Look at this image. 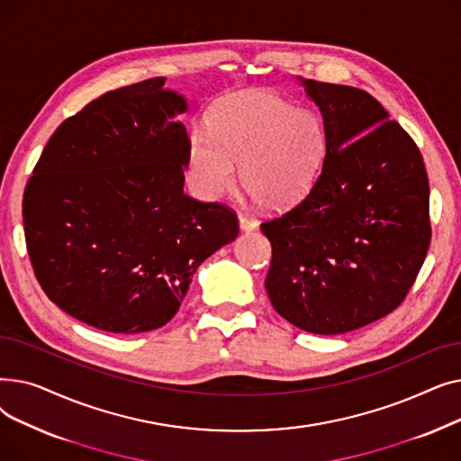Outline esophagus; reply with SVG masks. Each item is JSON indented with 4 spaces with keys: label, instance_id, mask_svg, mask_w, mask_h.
Instances as JSON below:
<instances>
[{
    "label": "esophagus",
    "instance_id": "esophagus-1",
    "mask_svg": "<svg viewBox=\"0 0 461 461\" xmlns=\"http://www.w3.org/2000/svg\"><path fill=\"white\" fill-rule=\"evenodd\" d=\"M239 228H240V231H252V230L258 228V221H256V218L249 216V214L240 212L239 214Z\"/></svg>",
    "mask_w": 461,
    "mask_h": 461
}]
</instances>
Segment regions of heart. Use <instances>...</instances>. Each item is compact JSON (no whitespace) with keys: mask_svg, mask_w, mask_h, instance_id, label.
<instances>
[{"mask_svg":"<svg viewBox=\"0 0 461 461\" xmlns=\"http://www.w3.org/2000/svg\"><path fill=\"white\" fill-rule=\"evenodd\" d=\"M327 155L323 121L294 108L282 96L245 89L231 93L209 113V134L192 132L186 174L203 200H218L240 181L267 209L301 202L316 183Z\"/></svg>","mask_w":461,"mask_h":461,"instance_id":"obj_1","label":"heart"}]
</instances>
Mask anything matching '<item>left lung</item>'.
Masks as SVG:
<instances>
[{
    "label": "left lung",
    "instance_id": "obj_1",
    "mask_svg": "<svg viewBox=\"0 0 461 461\" xmlns=\"http://www.w3.org/2000/svg\"><path fill=\"white\" fill-rule=\"evenodd\" d=\"M327 132L308 196L261 224L267 295L284 320L342 334L391 313L429 247V185L417 143L366 91L299 78Z\"/></svg>",
    "mask_w": 461,
    "mask_h": 461
}]
</instances>
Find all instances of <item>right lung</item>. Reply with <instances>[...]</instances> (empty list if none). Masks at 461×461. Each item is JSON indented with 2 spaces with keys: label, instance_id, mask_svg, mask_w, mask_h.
Returning a JSON list of instances; mask_svg holds the SVG:
<instances>
[{
  "label": "right lung",
  "instance_id": "add662e5",
  "mask_svg": "<svg viewBox=\"0 0 461 461\" xmlns=\"http://www.w3.org/2000/svg\"><path fill=\"white\" fill-rule=\"evenodd\" d=\"M166 78L89 103L48 140L23 192L35 276L75 320L115 334L172 320L200 265L235 240V212L183 192L188 110Z\"/></svg>",
  "mask_w": 461,
  "mask_h": 461
}]
</instances>
